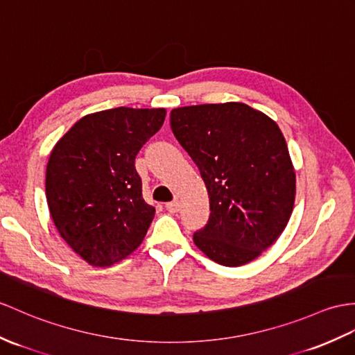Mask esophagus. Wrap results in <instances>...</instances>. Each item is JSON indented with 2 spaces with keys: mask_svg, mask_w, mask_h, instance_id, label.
I'll list each match as a JSON object with an SVG mask.
<instances>
[{
  "mask_svg": "<svg viewBox=\"0 0 355 355\" xmlns=\"http://www.w3.org/2000/svg\"><path fill=\"white\" fill-rule=\"evenodd\" d=\"M179 207H180V205H179V202H178V200H173V202L166 203V209H167L168 212H171V214L178 212V211H179Z\"/></svg>",
  "mask_w": 355,
  "mask_h": 355,
  "instance_id": "obj_1",
  "label": "esophagus"
}]
</instances>
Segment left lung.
Listing matches in <instances>:
<instances>
[{
  "label": "left lung",
  "instance_id": "obj_1",
  "mask_svg": "<svg viewBox=\"0 0 355 355\" xmlns=\"http://www.w3.org/2000/svg\"><path fill=\"white\" fill-rule=\"evenodd\" d=\"M170 126L200 170L209 220L193 239L224 266H241L270 248L295 202V171L277 123L241 102L175 108Z\"/></svg>",
  "mask_w": 355,
  "mask_h": 355
}]
</instances>
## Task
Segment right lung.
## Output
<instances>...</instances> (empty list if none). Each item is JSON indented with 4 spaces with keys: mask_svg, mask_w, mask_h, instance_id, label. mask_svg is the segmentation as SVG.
I'll return each mask as SVG.
<instances>
[{
    "mask_svg": "<svg viewBox=\"0 0 355 355\" xmlns=\"http://www.w3.org/2000/svg\"><path fill=\"white\" fill-rule=\"evenodd\" d=\"M164 108L119 107L83 117L60 138L46 166V200L60 235L94 266L141 244L155 215L135 157L159 131Z\"/></svg>",
    "mask_w": 355,
    "mask_h": 355,
    "instance_id": "1",
    "label": "right lung"
}]
</instances>
